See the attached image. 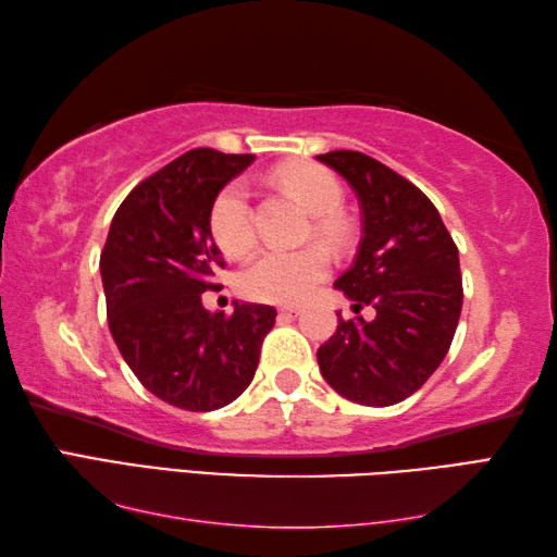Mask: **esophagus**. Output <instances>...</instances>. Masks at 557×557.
I'll use <instances>...</instances> for the list:
<instances>
[{"mask_svg": "<svg viewBox=\"0 0 557 557\" xmlns=\"http://www.w3.org/2000/svg\"><path fill=\"white\" fill-rule=\"evenodd\" d=\"M299 313H301L299 306H282V309H280L282 318H297Z\"/></svg>", "mask_w": 557, "mask_h": 557, "instance_id": "esophagus-1", "label": "esophagus"}]
</instances>
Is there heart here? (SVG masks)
I'll use <instances>...</instances> for the list:
<instances>
[{
    "instance_id": "b5f03b06",
    "label": "heart",
    "mask_w": 557,
    "mask_h": 557,
    "mask_svg": "<svg viewBox=\"0 0 557 557\" xmlns=\"http://www.w3.org/2000/svg\"><path fill=\"white\" fill-rule=\"evenodd\" d=\"M280 184L297 196L304 208L318 215V234L327 242L339 239V224L333 212L342 206V186L333 174L315 164H292L280 172ZM212 239L227 256H242L256 239L248 188L232 182L212 200ZM330 260L315 246L265 248L244 265L239 289L244 297L268 304H297L309 297L327 275Z\"/></svg>"
}]
</instances>
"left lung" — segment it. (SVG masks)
<instances>
[{"label": "left lung", "mask_w": 557, "mask_h": 557, "mask_svg": "<svg viewBox=\"0 0 557 557\" xmlns=\"http://www.w3.org/2000/svg\"><path fill=\"white\" fill-rule=\"evenodd\" d=\"M345 176L359 198L363 236L335 287L354 311L373 306V321H345L318 349L327 385L357 405L389 407L429 381L453 345L461 313L459 253L423 191L357 150L318 156Z\"/></svg>", "instance_id": "1"}]
</instances>
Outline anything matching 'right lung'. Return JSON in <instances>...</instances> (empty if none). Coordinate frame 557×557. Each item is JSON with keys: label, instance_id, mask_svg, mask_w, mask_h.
<instances>
[{"label": "right lung", "instance_id": "obj_1", "mask_svg": "<svg viewBox=\"0 0 557 557\" xmlns=\"http://www.w3.org/2000/svg\"><path fill=\"white\" fill-rule=\"evenodd\" d=\"M253 156L196 148L140 182L114 212L100 256L110 333L152 395L186 411L230 405L251 385L275 325L265 304L210 313L200 294L224 268L210 208Z\"/></svg>", "mask_w": 557, "mask_h": 557}]
</instances>
